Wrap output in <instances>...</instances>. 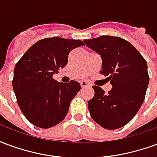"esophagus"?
Returning <instances> with one entry per match:
<instances>
[{"mask_svg":"<svg viewBox=\"0 0 157 157\" xmlns=\"http://www.w3.org/2000/svg\"><path fill=\"white\" fill-rule=\"evenodd\" d=\"M81 86H82V88H85V87H89L90 86V84H89L88 82H81Z\"/></svg>","mask_w":157,"mask_h":157,"instance_id":"esophagus-1","label":"esophagus"}]
</instances>
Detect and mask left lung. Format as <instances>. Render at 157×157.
<instances>
[{"mask_svg":"<svg viewBox=\"0 0 157 157\" xmlns=\"http://www.w3.org/2000/svg\"><path fill=\"white\" fill-rule=\"evenodd\" d=\"M83 41L101 55L100 74L107 75L113 86L108 93L100 86H92L95 94L88 102L91 117L102 128H121L135 117L145 100L147 63L129 42L119 37L106 35Z\"/></svg>","mask_w":157,"mask_h":157,"instance_id":"8db88e82","label":"left lung"}]
</instances>
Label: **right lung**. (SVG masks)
<instances>
[{
	"label": "right lung",
	"mask_w": 157,
	"mask_h": 157,
	"mask_svg": "<svg viewBox=\"0 0 157 157\" xmlns=\"http://www.w3.org/2000/svg\"><path fill=\"white\" fill-rule=\"evenodd\" d=\"M84 46L80 39L52 37L40 39L27 50L14 68L12 86L21 111L31 124L51 128L65 118L79 82L59 83L53 78L68 63L72 49Z\"/></svg>",
	"instance_id": "right-lung-1"
}]
</instances>
